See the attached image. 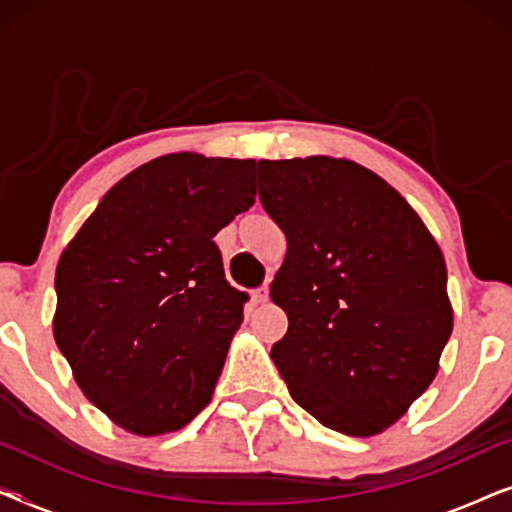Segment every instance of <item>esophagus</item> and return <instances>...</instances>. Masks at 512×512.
Masks as SVG:
<instances>
[{"instance_id": "1", "label": "esophagus", "mask_w": 512, "mask_h": 512, "mask_svg": "<svg viewBox=\"0 0 512 512\" xmlns=\"http://www.w3.org/2000/svg\"><path fill=\"white\" fill-rule=\"evenodd\" d=\"M268 298H270V291H268V286H263V289L254 291V303H256V305H263V303H268Z\"/></svg>"}]
</instances>
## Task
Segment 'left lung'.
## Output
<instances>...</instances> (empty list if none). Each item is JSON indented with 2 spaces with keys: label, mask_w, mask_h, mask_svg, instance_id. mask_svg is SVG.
I'll list each match as a JSON object with an SVG mask.
<instances>
[{
  "label": "left lung",
  "mask_w": 512,
  "mask_h": 512,
  "mask_svg": "<svg viewBox=\"0 0 512 512\" xmlns=\"http://www.w3.org/2000/svg\"><path fill=\"white\" fill-rule=\"evenodd\" d=\"M258 198L286 235L270 298L289 331L270 356L291 398L347 436L387 431L429 389L452 335L443 251L354 160H261Z\"/></svg>",
  "instance_id": "obj_1"
}]
</instances>
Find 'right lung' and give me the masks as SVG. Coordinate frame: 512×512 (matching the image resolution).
Wrapping results in <instances>:
<instances>
[{
  "instance_id": "add662e5",
  "label": "right lung",
  "mask_w": 512,
  "mask_h": 512,
  "mask_svg": "<svg viewBox=\"0 0 512 512\" xmlns=\"http://www.w3.org/2000/svg\"><path fill=\"white\" fill-rule=\"evenodd\" d=\"M256 160L167 153L100 200L55 270L53 335L95 408L135 436L184 429L242 324L214 235L256 200Z\"/></svg>"
}]
</instances>
